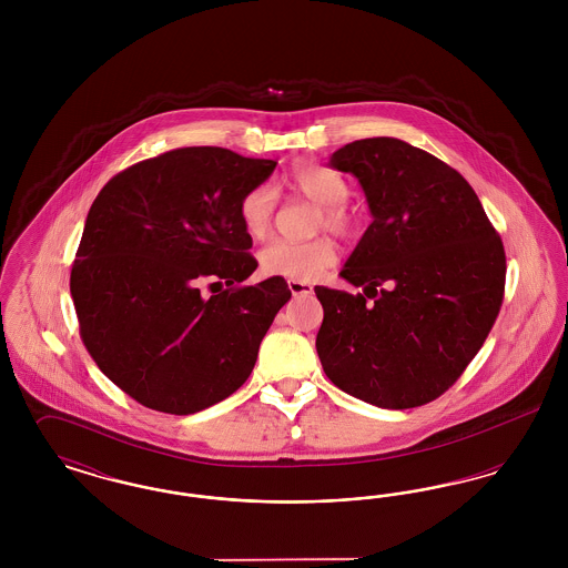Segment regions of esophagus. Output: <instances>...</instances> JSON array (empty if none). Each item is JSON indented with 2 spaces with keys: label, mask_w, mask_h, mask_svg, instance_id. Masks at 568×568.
Instances as JSON below:
<instances>
[{
  "label": "esophagus",
  "mask_w": 568,
  "mask_h": 568,
  "mask_svg": "<svg viewBox=\"0 0 568 568\" xmlns=\"http://www.w3.org/2000/svg\"><path fill=\"white\" fill-rule=\"evenodd\" d=\"M287 287L294 296H311L313 294V285L302 283V281H287Z\"/></svg>",
  "instance_id": "obj_1"
}]
</instances>
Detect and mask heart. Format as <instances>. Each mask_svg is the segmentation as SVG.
<instances>
[{"label":"heart","mask_w":568,"mask_h":568,"mask_svg":"<svg viewBox=\"0 0 568 568\" xmlns=\"http://www.w3.org/2000/svg\"><path fill=\"white\" fill-rule=\"evenodd\" d=\"M287 187L320 206L315 227H327L341 239H353L362 230V216L347 204L349 183L343 174L322 163L300 162L285 179ZM244 232L251 239H264L272 230L276 213V195L268 185L246 191L239 206ZM338 248L327 236L308 243L274 241L260 251V271L266 276L311 283L334 266Z\"/></svg>","instance_id":"1"}]
</instances>
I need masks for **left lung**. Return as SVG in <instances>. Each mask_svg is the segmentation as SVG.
Listing matches in <instances>:
<instances>
[{"label":"left lung","instance_id":"1","mask_svg":"<svg viewBox=\"0 0 568 568\" xmlns=\"http://www.w3.org/2000/svg\"><path fill=\"white\" fill-rule=\"evenodd\" d=\"M329 165L352 172L373 223L341 276L364 294L315 287L327 378L381 408L445 394L486 343L505 296V246L466 179L398 138H364Z\"/></svg>","mask_w":568,"mask_h":568}]
</instances>
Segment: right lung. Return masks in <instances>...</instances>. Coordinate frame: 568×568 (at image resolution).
Masks as SVG:
<instances>
[{
    "instance_id": "1",
    "label": "right lung",
    "mask_w": 568,
    "mask_h": 568,
    "mask_svg": "<svg viewBox=\"0 0 568 568\" xmlns=\"http://www.w3.org/2000/svg\"><path fill=\"white\" fill-rule=\"evenodd\" d=\"M274 168L185 146L130 165L93 200L70 292L87 352L135 403L191 415L251 375L292 297L278 276L243 285L257 262L239 206Z\"/></svg>"
}]
</instances>
